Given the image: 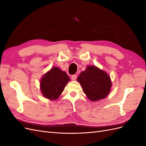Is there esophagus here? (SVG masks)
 <instances>
[{
	"label": "esophagus",
	"instance_id": "obj_1",
	"mask_svg": "<svg viewBox=\"0 0 146 146\" xmlns=\"http://www.w3.org/2000/svg\"><path fill=\"white\" fill-rule=\"evenodd\" d=\"M76 78H77V75L74 74V75H72V76H71V79L72 80H75Z\"/></svg>",
	"mask_w": 146,
	"mask_h": 146
}]
</instances>
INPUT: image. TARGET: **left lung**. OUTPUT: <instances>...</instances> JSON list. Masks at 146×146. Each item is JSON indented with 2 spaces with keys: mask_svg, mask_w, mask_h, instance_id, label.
Returning <instances> with one entry per match:
<instances>
[{
  "mask_svg": "<svg viewBox=\"0 0 146 146\" xmlns=\"http://www.w3.org/2000/svg\"><path fill=\"white\" fill-rule=\"evenodd\" d=\"M77 81L82 86L83 92L92 101H98L107 97L111 87L108 75L94 66H90L80 73Z\"/></svg>",
  "mask_w": 146,
  "mask_h": 146,
  "instance_id": "8db88e82",
  "label": "left lung"
}]
</instances>
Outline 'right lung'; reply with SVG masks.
<instances>
[{
  "instance_id": "right-lung-1",
  "label": "right lung",
  "mask_w": 146,
  "mask_h": 146,
  "mask_svg": "<svg viewBox=\"0 0 146 146\" xmlns=\"http://www.w3.org/2000/svg\"><path fill=\"white\" fill-rule=\"evenodd\" d=\"M70 78L65 72L54 67L44 76L40 82L42 95L50 100H55L62 93Z\"/></svg>"
}]
</instances>
